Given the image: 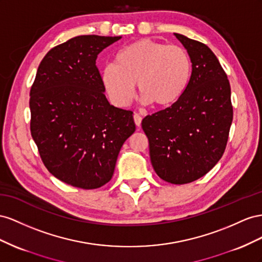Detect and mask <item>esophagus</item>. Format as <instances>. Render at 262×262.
<instances>
[{
  "mask_svg": "<svg viewBox=\"0 0 262 262\" xmlns=\"http://www.w3.org/2000/svg\"><path fill=\"white\" fill-rule=\"evenodd\" d=\"M141 119H143V117H141L140 114H138V113L134 114V122H135L136 126L139 127L141 125Z\"/></svg>",
  "mask_w": 262,
  "mask_h": 262,
  "instance_id": "34e87169",
  "label": "esophagus"
}]
</instances>
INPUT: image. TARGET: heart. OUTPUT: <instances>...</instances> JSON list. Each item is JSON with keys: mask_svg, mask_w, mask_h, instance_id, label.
<instances>
[{"mask_svg": "<svg viewBox=\"0 0 262 262\" xmlns=\"http://www.w3.org/2000/svg\"><path fill=\"white\" fill-rule=\"evenodd\" d=\"M191 73V60L184 48L139 39L119 50L115 63L104 67L101 83L110 100L118 106L132 102L137 83L141 102L164 107L181 98Z\"/></svg>", "mask_w": 262, "mask_h": 262, "instance_id": "b5f03b06", "label": "heart"}]
</instances>
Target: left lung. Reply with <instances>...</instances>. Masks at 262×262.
Segmentation results:
<instances>
[{
	"label": "left lung",
	"instance_id": "1",
	"mask_svg": "<svg viewBox=\"0 0 262 262\" xmlns=\"http://www.w3.org/2000/svg\"><path fill=\"white\" fill-rule=\"evenodd\" d=\"M173 35L191 59L189 85L170 107L147 115L141 127L156 173L169 183L185 184L205 176L222 158L233 106L229 81L214 52L198 40Z\"/></svg>",
	"mask_w": 262,
	"mask_h": 262
}]
</instances>
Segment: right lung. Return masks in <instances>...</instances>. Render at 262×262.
<instances>
[{"label": "right lung", "instance_id": "1", "mask_svg": "<svg viewBox=\"0 0 262 262\" xmlns=\"http://www.w3.org/2000/svg\"><path fill=\"white\" fill-rule=\"evenodd\" d=\"M121 36L82 35L50 49L31 89V132L49 172L91 190L107 183L135 132L133 112L110 104L95 61Z\"/></svg>", "mask_w": 262, "mask_h": 262}]
</instances>
